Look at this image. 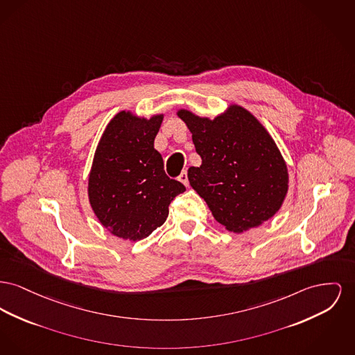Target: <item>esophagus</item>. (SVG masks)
Instances as JSON below:
<instances>
[{
	"label": "esophagus",
	"instance_id": "1",
	"mask_svg": "<svg viewBox=\"0 0 355 355\" xmlns=\"http://www.w3.org/2000/svg\"><path fill=\"white\" fill-rule=\"evenodd\" d=\"M178 180H180L185 187H189L188 171H187V170H184V171L180 174Z\"/></svg>",
	"mask_w": 355,
	"mask_h": 355
}]
</instances>
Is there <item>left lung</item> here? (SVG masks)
I'll return each instance as SVG.
<instances>
[{"label": "left lung", "instance_id": "8db88e82", "mask_svg": "<svg viewBox=\"0 0 355 355\" xmlns=\"http://www.w3.org/2000/svg\"><path fill=\"white\" fill-rule=\"evenodd\" d=\"M201 157L188 178L213 217L230 232L261 225L280 209L288 190L287 165L271 135L240 105L213 121L180 110Z\"/></svg>", "mask_w": 355, "mask_h": 355}]
</instances>
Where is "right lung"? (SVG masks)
I'll list each match as a JSON object with an SVG mask.
<instances>
[{
    "label": "right lung",
    "instance_id": "right-lung-1",
    "mask_svg": "<svg viewBox=\"0 0 355 355\" xmlns=\"http://www.w3.org/2000/svg\"><path fill=\"white\" fill-rule=\"evenodd\" d=\"M164 116L116 114L96 147L88 178L89 204L114 236L138 241L166 221L168 205L187 188L168 178L154 139Z\"/></svg>",
    "mask_w": 355,
    "mask_h": 355
}]
</instances>
